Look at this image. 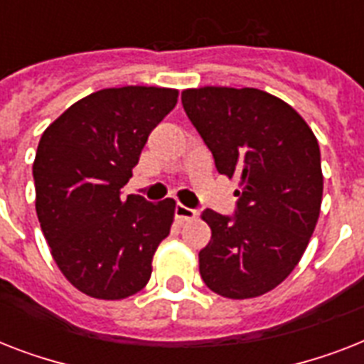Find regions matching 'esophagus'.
Returning <instances> with one entry per match:
<instances>
[{"label":"esophagus","instance_id":"esophagus-1","mask_svg":"<svg viewBox=\"0 0 364 364\" xmlns=\"http://www.w3.org/2000/svg\"><path fill=\"white\" fill-rule=\"evenodd\" d=\"M176 217L179 221H187V219H194V217H198V211L193 210V208H187V205L177 204L176 205Z\"/></svg>","mask_w":364,"mask_h":364}]
</instances>
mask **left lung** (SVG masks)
<instances>
[{"label": "left lung", "instance_id": "left-lung-1", "mask_svg": "<svg viewBox=\"0 0 364 364\" xmlns=\"http://www.w3.org/2000/svg\"><path fill=\"white\" fill-rule=\"evenodd\" d=\"M181 102L217 171L240 179L234 215L202 213L211 240L198 255L200 276L227 299L260 296L294 270L316 228L323 196L316 136L291 105L257 88H191Z\"/></svg>", "mask_w": 364, "mask_h": 364}]
</instances>
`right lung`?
<instances>
[{
	"label": "right lung",
	"mask_w": 364,
	"mask_h": 364,
	"mask_svg": "<svg viewBox=\"0 0 364 364\" xmlns=\"http://www.w3.org/2000/svg\"><path fill=\"white\" fill-rule=\"evenodd\" d=\"M177 90L105 88L79 100L43 132L33 162L36 210L54 262L81 293L121 300L147 285L176 202L121 198L154 126Z\"/></svg>",
	"instance_id": "right-lung-1"
}]
</instances>
